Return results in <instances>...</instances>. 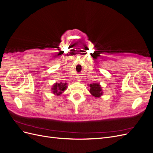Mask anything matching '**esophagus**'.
<instances>
[{"instance_id": "obj_1", "label": "esophagus", "mask_w": 153, "mask_h": 153, "mask_svg": "<svg viewBox=\"0 0 153 153\" xmlns=\"http://www.w3.org/2000/svg\"><path fill=\"white\" fill-rule=\"evenodd\" d=\"M76 79L78 80V81H81V80H82V78L80 77V76H77V77H76Z\"/></svg>"}]
</instances>
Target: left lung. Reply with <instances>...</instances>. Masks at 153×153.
I'll use <instances>...</instances> for the list:
<instances>
[{"mask_svg":"<svg viewBox=\"0 0 153 153\" xmlns=\"http://www.w3.org/2000/svg\"><path fill=\"white\" fill-rule=\"evenodd\" d=\"M89 86L90 87V89L89 91L92 96H93L96 98H100L101 96H103V92L102 87H101L99 83H92V84L89 85Z\"/></svg>","mask_w":153,"mask_h":153,"instance_id":"left-lung-1","label":"left lung"}]
</instances>
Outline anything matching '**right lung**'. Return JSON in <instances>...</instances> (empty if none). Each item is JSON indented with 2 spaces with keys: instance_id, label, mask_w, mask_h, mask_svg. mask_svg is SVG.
<instances>
[{
  "instance_id": "1",
  "label": "right lung",
  "mask_w": 153,
  "mask_h": 153,
  "mask_svg": "<svg viewBox=\"0 0 153 153\" xmlns=\"http://www.w3.org/2000/svg\"><path fill=\"white\" fill-rule=\"evenodd\" d=\"M68 84L67 83H62V82H60V83H55L53 85H52V88H51V91H52V93L54 95H57L59 96L61 95L62 93L66 91L67 89Z\"/></svg>"
}]
</instances>
